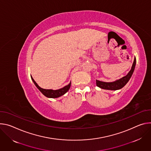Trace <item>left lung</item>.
<instances>
[{
  "label": "left lung",
  "instance_id": "8db88e82",
  "mask_svg": "<svg viewBox=\"0 0 151 151\" xmlns=\"http://www.w3.org/2000/svg\"><path fill=\"white\" fill-rule=\"evenodd\" d=\"M136 64V58H134V60L131 69L127 76L113 82H104V81L96 80V86L103 89L111 90V91H116V90H118L122 88L128 82L130 78L131 77L133 74V72L134 71Z\"/></svg>",
  "mask_w": 151,
  "mask_h": 151
}]
</instances>
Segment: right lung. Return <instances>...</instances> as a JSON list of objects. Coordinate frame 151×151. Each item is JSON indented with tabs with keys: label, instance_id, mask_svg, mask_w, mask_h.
<instances>
[{
	"label": "right lung",
	"instance_id": "obj_1",
	"mask_svg": "<svg viewBox=\"0 0 151 151\" xmlns=\"http://www.w3.org/2000/svg\"><path fill=\"white\" fill-rule=\"evenodd\" d=\"M31 78L33 81V82L34 83V84L35 85V86H37V88L40 91V92L46 97L48 98H58L63 95H64L65 93H66L68 91V90L70 89V87H71V82L69 83L68 85L65 86V87L58 89V90H52V89H42L41 87H40L37 83L35 82V81L33 80V78H32V77L31 76Z\"/></svg>",
	"mask_w": 151,
	"mask_h": 151
}]
</instances>
